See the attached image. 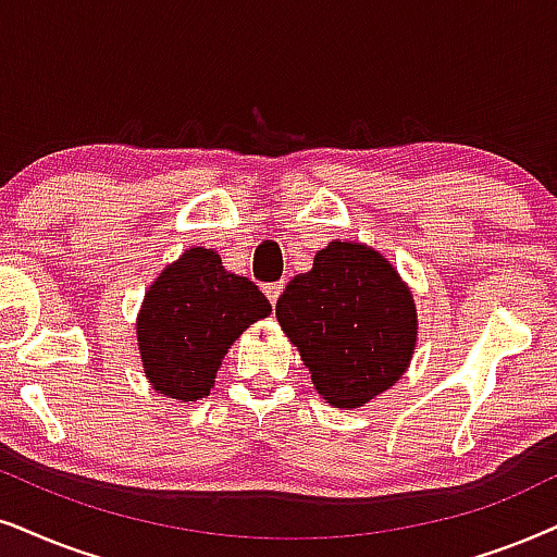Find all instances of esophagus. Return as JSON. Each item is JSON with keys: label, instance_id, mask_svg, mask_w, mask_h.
Instances as JSON below:
<instances>
[{"label": "esophagus", "instance_id": "34e87169", "mask_svg": "<svg viewBox=\"0 0 557 557\" xmlns=\"http://www.w3.org/2000/svg\"><path fill=\"white\" fill-rule=\"evenodd\" d=\"M264 295H267V300L272 302H277V298L280 295H283V283H272V285H264Z\"/></svg>", "mask_w": 557, "mask_h": 557}]
</instances>
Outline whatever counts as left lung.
Here are the masks:
<instances>
[{
  "label": "left lung",
  "instance_id": "8db88e82",
  "mask_svg": "<svg viewBox=\"0 0 557 557\" xmlns=\"http://www.w3.org/2000/svg\"><path fill=\"white\" fill-rule=\"evenodd\" d=\"M280 329L300 351L321 398L360 408L411 364L419 315L396 267L360 242H331L280 295Z\"/></svg>",
  "mask_w": 557,
  "mask_h": 557
}]
</instances>
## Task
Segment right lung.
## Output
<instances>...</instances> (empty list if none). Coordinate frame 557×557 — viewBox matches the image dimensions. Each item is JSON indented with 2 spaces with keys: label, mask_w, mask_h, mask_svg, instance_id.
Masks as SVG:
<instances>
[{
  "label": "right lung",
  "mask_w": 557,
  "mask_h": 557,
  "mask_svg": "<svg viewBox=\"0 0 557 557\" xmlns=\"http://www.w3.org/2000/svg\"><path fill=\"white\" fill-rule=\"evenodd\" d=\"M270 313L259 287L223 270L218 251L187 249L159 272L140 302L136 336L146 380L180 404L206 398L231 344Z\"/></svg>",
  "instance_id": "right-lung-1"
}]
</instances>
